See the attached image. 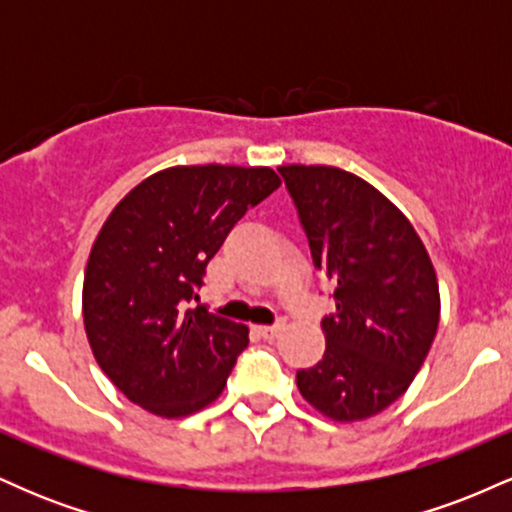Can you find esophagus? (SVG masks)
Here are the masks:
<instances>
[{"label":"esophagus","mask_w":512,"mask_h":512,"mask_svg":"<svg viewBox=\"0 0 512 512\" xmlns=\"http://www.w3.org/2000/svg\"><path fill=\"white\" fill-rule=\"evenodd\" d=\"M281 330H284V322H276V325H262V327H257V332H260V337H264V339L279 337Z\"/></svg>","instance_id":"1"}]
</instances>
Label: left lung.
<instances>
[{"label":"left lung","mask_w":512,"mask_h":512,"mask_svg":"<svg viewBox=\"0 0 512 512\" xmlns=\"http://www.w3.org/2000/svg\"><path fill=\"white\" fill-rule=\"evenodd\" d=\"M317 272L337 313L322 320L325 356L296 373L305 402L339 424L402 397L440 320L436 269L407 216L370 182L334 166H279Z\"/></svg>","instance_id":"obj_1"}]
</instances>
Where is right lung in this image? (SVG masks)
<instances>
[{"label":"right lung","instance_id":"add662e5","mask_svg":"<svg viewBox=\"0 0 512 512\" xmlns=\"http://www.w3.org/2000/svg\"><path fill=\"white\" fill-rule=\"evenodd\" d=\"M279 185L267 166H173L110 211L88 255L81 313L93 358L129 402L182 419L221 395L248 327L190 303L231 228Z\"/></svg>","mask_w":512,"mask_h":512}]
</instances>
